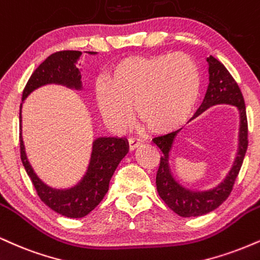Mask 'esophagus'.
<instances>
[{"label": "esophagus", "instance_id": "esophagus-1", "mask_svg": "<svg viewBox=\"0 0 260 260\" xmlns=\"http://www.w3.org/2000/svg\"><path fill=\"white\" fill-rule=\"evenodd\" d=\"M140 145H141V143H140V140L135 139V137H130V139H127V146H129L130 151H134V149L139 147Z\"/></svg>", "mask_w": 260, "mask_h": 260}]
</instances>
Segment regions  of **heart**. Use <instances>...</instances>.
Instances as JSON below:
<instances>
[{"mask_svg": "<svg viewBox=\"0 0 260 260\" xmlns=\"http://www.w3.org/2000/svg\"><path fill=\"white\" fill-rule=\"evenodd\" d=\"M200 93V70L184 53L125 58L115 64L107 82L96 86L97 106L109 123L126 126L135 107L137 119L154 134L182 126Z\"/></svg>", "mask_w": 260, "mask_h": 260, "instance_id": "obj_1", "label": "heart"}]
</instances>
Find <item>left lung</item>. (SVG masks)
<instances>
[{
  "label": "left lung",
  "instance_id": "1",
  "mask_svg": "<svg viewBox=\"0 0 260 260\" xmlns=\"http://www.w3.org/2000/svg\"><path fill=\"white\" fill-rule=\"evenodd\" d=\"M207 62L209 67V85L202 105L197 109L193 118L198 117L201 113L214 105L226 103V105L236 106L240 111L241 118L239 152H237L234 167L231 168L226 179L218 187L203 192L191 191L182 187L175 181L170 173L169 163H168L178 134H168L166 136L157 137L154 140V143L161 151L159 168H158L157 178H155L157 191L161 200L173 212L185 218L207 214L218 208L224 201H226L234 188L235 181L245 159L247 146H248V123H247L246 106L239 85L235 81L233 75L229 73V70L225 68L224 64L219 62L216 58L209 56L207 58Z\"/></svg>",
  "mask_w": 260,
  "mask_h": 260
}]
</instances>
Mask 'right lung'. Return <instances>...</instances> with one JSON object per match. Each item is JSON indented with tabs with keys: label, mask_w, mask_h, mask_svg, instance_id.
<instances>
[{
	"label": "right lung",
	"mask_w": 260,
	"mask_h": 260,
	"mask_svg": "<svg viewBox=\"0 0 260 260\" xmlns=\"http://www.w3.org/2000/svg\"><path fill=\"white\" fill-rule=\"evenodd\" d=\"M80 56V51H59L48 56L34 70L24 87L21 100H25L27 94L35 88L51 82L66 85L68 87L81 88V74L75 67L76 59ZM20 114L21 106L19 113L21 123ZM19 146L21 163L25 168L40 200L52 210L67 218H82L99 206L108 192L109 181L118 164L129 151V146L125 139L100 137L93 142L90 166L80 184L70 190H53L46 186L30 167L21 140V131Z\"/></svg>",
	"instance_id": "right-lung-1"
}]
</instances>
